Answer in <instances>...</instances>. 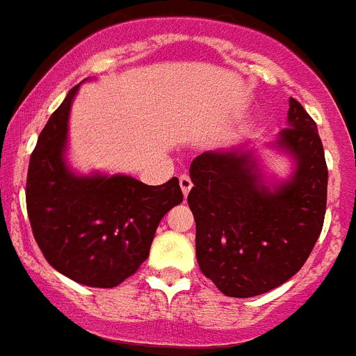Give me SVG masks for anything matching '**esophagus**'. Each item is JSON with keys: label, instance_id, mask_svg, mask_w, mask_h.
Returning a JSON list of instances; mask_svg holds the SVG:
<instances>
[{"label": "esophagus", "instance_id": "obj_1", "mask_svg": "<svg viewBox=\"0 0 356 356\" xmlns=\"http://www.w3.org/2000/svg\"><path fill=\"white\" fill-rule=\"evenodd\" d=\"M180 187H181V193H184V196L189 195L191 187H193V181H191L189 176H187V175L180 176Z\"/></svg>", "mask_w": 356, "mask_h": 356}]
</instances>
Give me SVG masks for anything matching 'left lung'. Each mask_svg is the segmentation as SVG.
<instances>
[{"mask_svg":"<svg viewBox=\"0 0 356 356\" xmlns=\"http://www.w3.org/2000/svg\"><path fill=\"white\" fill-rule=\"evenodd\" d=\"M278 145L295 156L289 181L264 185L252 152H202L191 163L187 202L200 271L225 296L249 298L300 271L324 225L327 165L315 120L289 99Z\"/></svg>","mask_w":356,"mask_h":356,"instance_id":"left-lung-1","label":"left lung"}]
</instances>
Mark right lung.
Wrapping results in <instances>:
<instances>
[{
  "label": "right lung",
  "mask_w": 356,
  "mask_h": 356,
  "mask_svg": "<svg viewBox=\"0 0 356 356\" xmlns=\"http://www.w3.org/2000/svg\"><path fill=\"white\" fill-rule=\"evenodd\" d=\"M78 85L41 131L26 175V213L43 257L89 287L120 286L149 257L160 220L184 202L180 181L74 176L65 167L67 122Z\"/></svg>",
  "instance_id": "1"
}]
</instances>
